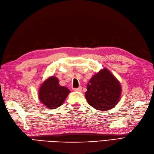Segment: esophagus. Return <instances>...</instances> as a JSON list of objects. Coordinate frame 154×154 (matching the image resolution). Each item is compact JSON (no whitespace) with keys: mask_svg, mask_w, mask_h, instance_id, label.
I'll use <instances>...</instances> for the list:
<instances>
[{"mask_svg":"<svg viewBox=\"0 0 154 154\" xmlns=\"http://www.w3.org/2000/svg\"><path fill=\"white\" fill-rule=\"evenodd\" d=\"M82 88L81 87V86H80L79 88H74L73 89H74V91L79 92V91H82Z\"/></svg>","mask_w":154,"mask_h":154,"instance_id":"esophagus-1","label":"esophagus"}]
</instances>
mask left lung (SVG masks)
I'll use <instances>...</instances> for the list:
<instances>
[{
	"label": "left lung",
	"mask_w": 154,
	"mask_h": 154,
	"mask_svg": "<svg viewBox=\"0 0 154 154\" xmlns=\"http://www.w3.org/2000/svg\"><path fill=\"white\" fill-rule=\"evenodd\" d=\"M121 93L119 82L104 68L90 79L85 95L90 106L104 111L111 109L118 104Z\"/></svg>",
	"instance_id": "1"
}]
</instances>
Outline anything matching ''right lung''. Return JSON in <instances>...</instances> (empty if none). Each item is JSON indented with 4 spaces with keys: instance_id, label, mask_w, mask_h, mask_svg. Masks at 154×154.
<instances>
[{
    "instance_id": "right-lung-1",
    "label": "right lung",
    "mask_w": 154,
    "mask_h": 154,
    "mask_svg": "<svg viewBox=\"0 0 154 154\" xmlns=\"http://www.w3.org/2000/svg\"><path fill=\"white\" fill-rule=\"evenodd\" d=\"M70 92L68 88L59 85L57 78L51 76L40 85L38 98L49 109H55L62 105Z\"/></svg>"
}]
</instances>
